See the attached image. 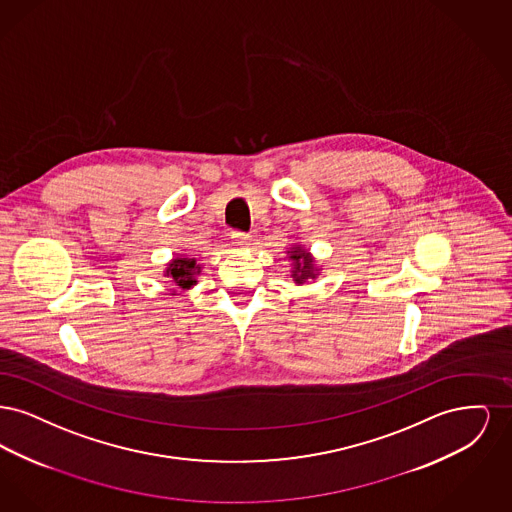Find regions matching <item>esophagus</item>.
<instances>
[{"label": "esophagus", "instance_id": "34e87169", "mask_svg": "<svg viewBox=\"0 0 512 512\" xmlns=\"http://www.w3.org/2000/svg\"><path fill=\"white\" fill-rule=\"evenodd\" d=\"M232 240H234V244L238 245V247H249V242H251V236L249 234H244V232H232Z\"/></svg>", "mask_w": 512, "mask_h": 512}]
</instances>
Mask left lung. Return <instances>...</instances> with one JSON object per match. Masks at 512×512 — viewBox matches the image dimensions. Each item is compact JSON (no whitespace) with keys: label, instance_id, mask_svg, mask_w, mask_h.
Instances as JSON below:
<instances>
[{"label":"left lung","instance_id":"obj_1","mask_svg":"<svg viewBox=\"0 0 512 512\" xmlns=\"http://www.w3.org/2000/svg\"><path fill=\"white\" fill-rule=\"evenodd\" d=\"M288 259H290V276H292L293 284L297 286H305L313 280H317L320 276L322 267L318 265L315 255L301 244H293L288 247Z\"/></svg>","mask_w":512,"mask_h":512}]
</instances>
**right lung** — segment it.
Wrapping results in <instances>:
<instances>
[{
    "label": "right lung",
    "mask_w": 512,
    "mask_h": 512,
    "mask_svg": "<svg viewBox=\"0 0 512 512\" xmlns=\"http://www.w3.org/2000/svg\"><path fill=\"white\" fill-rule=\"evenodd\" d=\"M201 268L203 267L197 265L194 257H188L184 253H176L163 270V276L169 278V282L174 286L171 295L192 290L197 284V276L201 274Z\"/></svg>",
    "instance_id": "1"
}]
</instances>
